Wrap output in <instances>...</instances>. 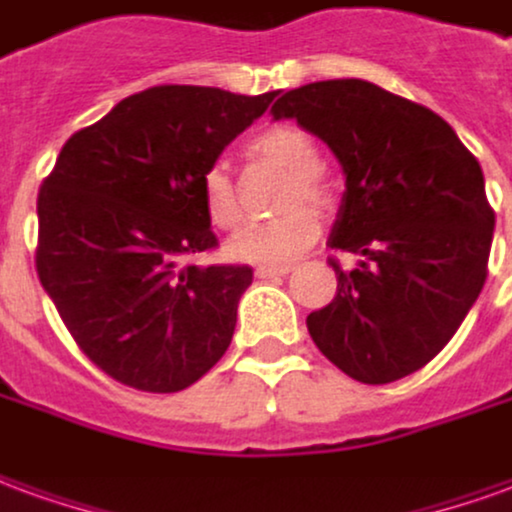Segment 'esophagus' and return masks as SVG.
Wrapping results in <instances>:
<instances>
[{"instance_id":"34e87169","label":"esophagus","mask_w":512,"mask_h":512,"mask_svg":"<svg viewBox=\"0 0 512 512\" xmlns=\"http://www.w3.org/2000/svg\"><path fill=\"white\" fill-rule=\"evenodd\" d=\"M291 271V266H257L255 277L257 280H274V277H285Z\"/></svg>"}]
</instances>
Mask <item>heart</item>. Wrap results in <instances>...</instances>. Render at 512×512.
<instances>
[{
	"label": "heart",
	"instance_id": "b5f03b06",
	"mask_svg": "<svg viewBox=\"0 0 512 512\" xmlns=\"http://www.w3.org/2000/svg\"><path fill=\"white\" fill-rule=\"evenodd\" d=\"M249 149L252 155L263 157L291 174V182L282 196V207H293V210L282 213L277 219L244 224L232 235L227 252L241 263H263V266L288 263L291 257L313 244L318 235V219L313 216V210L296 205L305 202L316 210H327L332 205L330 185L318 171L321 152H318L316 138L293 124H274V127L260 130L252 138ZM199 196H202L205 216L213 227L232 230L241 221L235 182L221 163L207 166L205 174L199 177Z\"/></svg>",
	"mask_w": 512,
	"mask_h": 512
}]
</instances>
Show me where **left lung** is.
<instances>
[{"label":"left lung","mask_w":512,"mask_h":512,"mask_svg":"<svg viewBox=\"0 0 512 512\" xmlns=\"http://www.w3.org/2000/svg\"><path fill=\"white\" fill-rule=\"evenodd\" d=\"M338 157L346 174L330 246L338 291L307 316L321 355L366 385L424 368L477 302L493 216L477 157L430 107L366 80H324L274 102Z\"/></svg>","instance_id":"8db88e82"}]
</instances>
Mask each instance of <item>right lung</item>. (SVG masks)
I'll return each instance as SVG.
<instances>
[{
    "instance_id": "add662e5",
    "label": "right lung",
    "mask_w": 512,
    "mask_h": 512,
    "mask_svg": "<svg viewBox=\"0 0 512 512\" xmlns=\"http://www.w3.org/2000/svg\"><path fill=\"white\" fill-rule=\"evenodd\" d=\"M274 96L157 85L60 149L38 194L35 268L107 377L177 393L227 352L252 268L194 266L219 246L199 177Z\"/></svg>"
}]
</instances>
